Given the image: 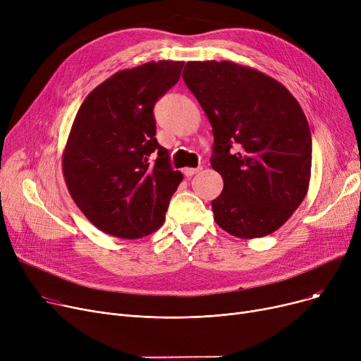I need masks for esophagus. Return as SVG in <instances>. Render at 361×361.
Listing matches in <instances>:
<instances>
[{
    "mask_svg": "<svg viewBox=\"0 0 361 361\" xmlns=\"http://www.w3.org/2000/svg\"><path fill=\"white\" fill-rule=\"evenodd\" d=\"M200 169H202L200 166H197V168H184V169H183V174H184L185 177H192V176L197 174Z\"/></svg>",
    "mask_w": 361,
    "mask_h": 361,
    "instance_id": "esophagus-1",
    "label": "esophagus"
}]
</instances>
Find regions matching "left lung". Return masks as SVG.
Segmentation results:
<instances>
[{
    "label": "left lung",
    "mask_w": 361,
    "mask_h": 361,
    "mask_svg": "<svg viewBox=\"0 0 361 361\" xmlns=\"http://www.w3.org/2000/svg\"><path fill=\"white\" fill-rule=\"evenodd\" d=\"M212 126L211 165L224 180L216 224L240 238L276 231L305 199L310 127L286 86L231 61H190L183 71Z\"/></svg>",
    "instance_id": "1"
}]
</instances>
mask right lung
<instances>
[{"label": "right lung", "mask_w": 361, "mask_h": 361, "mask_svg": "<svg viewBox=\"0 0 361 361\" xmlns=\"http://www.w3.org/2000/svg\"><path fill=\"white\" fill-rule=\"evenodd\" d=\"M183 61H152L94 87L74 118L63 155L68 192L106 234L135 240L157 231L183 180L155 135L154 106Z\"/></svg>", "instance_id": "1"}]
</instances>
